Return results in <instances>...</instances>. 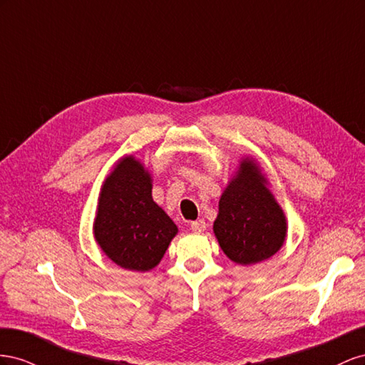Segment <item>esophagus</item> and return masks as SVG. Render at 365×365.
<instances>
[{
	"instance_id": "esophagus-1",
	"label": "esophagus",
	"mask_w": 365,
	"mask_h": 365,
	"mask_svg": "<svg viewBox=\"0 0 365 365\" xmlns=\"http://www.w3.org/2000/svg\"><path fill=\"white\" fill-rule=\"evenodd\" d=\"M191 229L194 232H203L206 229V222L203 220V218H200V220H195V222H191Z\"/></svg>"
}]
</instances>
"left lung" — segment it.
<instances>
[{
  "instance_id": "obj_1",
  "label": "left lung",
  "mask_w": 365,
  "mask_h": 365,
  "mask_svg": "<svg viewBox=\"0 0 365 365\" xmlns=\"http://www.w3.org/2000/svg\"><path fill=\"white\" fill-rule=\"evenodd\" d=\"M263 183L257 166L245 160L218 203L214 234L223 252L238 264L263 262L284 243V214Z\"/></svg>"
}]
</instances>
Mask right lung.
I'll return each instance as SVG.
<instances>
[{"instance_id":"right-lung-1","label":"right lung","mask_w":365,"mask_h":365,"mask_svg":"<svg viewBox=\"0 0 365 365\" xmlns=\"http://www.w3.org/2000/svg\"><path fill=\"white\" fill-rule=\"evenodd\" d=\"M177 226L151 197V177L125 158L107 177L99 197L95 237L114 263L145 272L158 266Z\"/></svg>"}]
</instances>
